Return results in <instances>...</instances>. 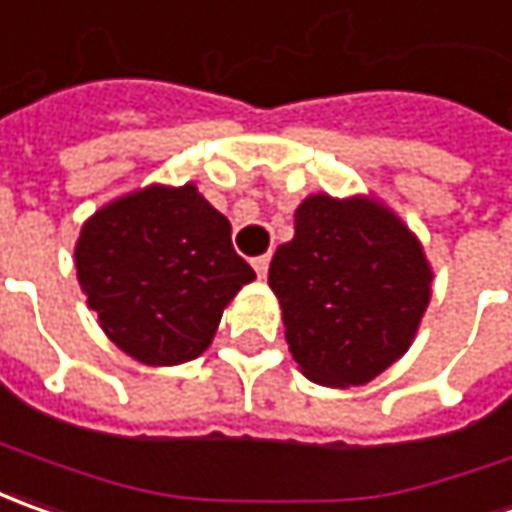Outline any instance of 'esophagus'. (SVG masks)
I'll return each instance as SVG.
<instances>
[{
    "mask_svg": "<svg viewBox=\"0 0 512 512\" xmlns=\"http://www.w3.org/2000/svg\"><path fill=\"white\" fill-rule=\"evenodd\" d=\"M269 263H272V255H260L252 260V266H255L257 277H266L269 274Z\"/></svg>",
    "mask_w": 512,
    "mask_h": 512,
    "instance_id": "1",
    "label": "esophagus"
}]
</instances>
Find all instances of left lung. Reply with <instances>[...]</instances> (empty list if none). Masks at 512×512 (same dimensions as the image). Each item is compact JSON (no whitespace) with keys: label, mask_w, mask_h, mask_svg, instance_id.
<instances>
[{"label":"left lung","mask_w":512,"mask_h":512,"mask_svg":"<svg viewBox=\"0 0 512 512\" xmlns=\"http://www.w3.org/2000/svg\"><path fill=\"white\" fill-rule=\"evenodd\" d=\"M431 283L419 238L371 195H309L269 266L291 357L328 388L365 385L411 348Z\"/></svg>","instance_id":"8db88e82"}]
</instances>
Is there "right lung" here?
<instances>
[{
    "instance_id": "1",
    "label": "right lung",
    "mask_w": 512,
    "mask_h": 512,
    "mask_svg": "<svg viewBox=\"0 0 512 512\" xmlns=\"http://www.w3.org/2000/svg\"><path fill=\"white\" fill-rule=\"evenodd\" d=\"M76 277L101 331L127 357L164 368L201 357L255 272L198 186L150 184L84 221Z\"/></svg>"
}]
</instances>
